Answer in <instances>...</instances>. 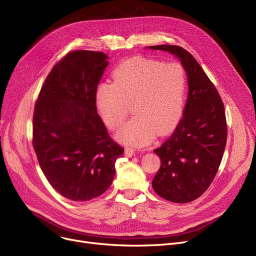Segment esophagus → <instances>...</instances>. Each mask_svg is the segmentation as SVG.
I'll use <instances>...</instances> for the list:
<instances>
[{"label": "esophagus", "mask_w": 256, "mask_h": 256, "mask_svg": "<svg viewBox=\"0 0 256 256\" xmlns=\"http://www.w3.org/2000/svg\"><path fill=\"white\" fill-rule=\"evenodd\" d=\"M124 152H126V156L130 158V156H132L134 154H135V150L132 148V147H126Z\"/></svg>", "instance_id": "34e87169"}]
</instances>
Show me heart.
<instances>
[{
	"label": "heart",
	"mask_w": 256,
	"mask_h": 256,
	"mask_svg": "<svg viewBox=\"0 0 256 256\" xmlns=\"http://www.w3.org/2000/svg\"><path fill=\"white\" fill-rule=\"evenodd\" d=\"M113 83H102L94 102L104 124L117 130L130 104L135 115L117 134L124 143L144 145L154 132H169L180 120L186 100V74L182 64L134 57L121 62L112 74Z\"/></svg>",
	"instance_id": "obj_1"
}]
</instances>
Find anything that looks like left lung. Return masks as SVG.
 I'll return each instance as SVG.
<instances>
[{
    "mask_svg": "<svg viewBox=\"0 0 256 256\" xmlns=\"http://www.w3.org/2000/svg\"><path fill=\"white\" fill-rule=\"evenodd\" d=\"M148 48L168 52L178 59L189 86L182 120L172 135L154 150L160 158V168L152 188L172 202H191L208 190L222 160L227 139L224 104L189 52L169 44Z\"/></svg>",
    "mask_w": 256,
    "mask_h": 256,
    "instance_id": "1",
    "label": "left lung"
}]
</instances>
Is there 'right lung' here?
I'll list each match as a JSON object with an SVG mask.
<instances>
[{
  "label": "right lung",
  "mask_w": 256,
  "mask_h": 256,
  "mask_svg": "<svg viewBox=\"0 0 256 256\" xmlns=\"http://www.w3.org/2000/svg\"><path fill=\"white\" fill-rule=\"evenodd\" d=\"M108 59L100 52H68L52 67L35 104L38 163L54 189L74 201L106 192L124 152L109 136L94 102Z\"/></svg>",
  "instance_id": "1"
}]
</instances>
